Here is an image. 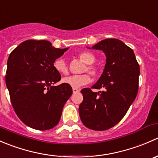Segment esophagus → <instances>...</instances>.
I'll use <instances>...</instances> for the list:
<instances>
[{
    "instance_id": "esophagus-1",
    "label": "esophagus",
    "mask_w": 158,
    "mask_h": 158,
    "mask_svg": "<svg viewBox=\"0 0 158 158\" xmlns=\"http://www.w3.org/2000/svg\"><path fill=\"white\" fill-rule=\"evenodd\" d=\"M79 92V90L76 88H73V93H78Z\"/></svg>"
}]
</instances>
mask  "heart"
Segmentation results:
<instances>
[{
  "mask_svg": "<svg viewBox=\"0 0 158 158\" xmlns=\"http://www.w3.org/2000/svg\"><path fill=\"white\" fill-rule=\"evenodd\" d=\"M79 58L81 61L83 62L86 64V66L83 68L82 72L88 71L93 77L98 76L99 73V70L97 66L92 65V63H95V56L90 52H82L78 55ZM54 69L56 70L59 73L63 75H66L69 72L67 64L66 61L62 58H58L54 61L53 63ZM63 82L68 84L70 86L73 88H79L84 85H86L89 82H91V77L87 73L79 75H73V76H67L63 79Z\"/></svg>",
  "mask_w": 158,
  "mask_h": 158,
  "instance_id": "obj_1",
  "label": "heart"
}]
</instances>
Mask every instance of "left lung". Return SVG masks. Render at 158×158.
Segmentation results:
<instances>
[{
  "label": "left lung",
  "mask_w": 158,
  "mask_h": 158,
  "mask_svg": "<svg viewBox=\"0 0 158 158\" xmlns=\"http://www.w3.org/2000/svg\"><path fill=\"white\" fill-rule=\"evenodd\" d=\"M92 48L102 50L106 54L102 74L92 87L103 91L94 92L89 88L82 89L83 101L79 112L85 127L105 131L123 118L136 98L140 67L132 49L118 39L103 40Z\"/></svg>",
  "instance_id": "8db88e82"
}]
</instances>
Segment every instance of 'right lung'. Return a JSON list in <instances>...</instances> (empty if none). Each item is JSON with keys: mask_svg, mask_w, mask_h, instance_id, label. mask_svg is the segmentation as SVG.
<instances>
[{"mask_svg": "<svg viewBox=\"0 0 158 158\" xmlns=\"http://www.w3.org/2000/svg\"><path fill=\"white\" fill-rule=\"evenodd\" d=\"M67 49L55 48L47 40H28L9 56L5 80L11 104L30 128L49 130L60 122L73 89L66 83L53 85L61 79L53 63Z\"/></svg>", "mask_w": 158, "mask_h": 158, "instance_id": "add662e5", "label": "right lung"}]
</instances>
